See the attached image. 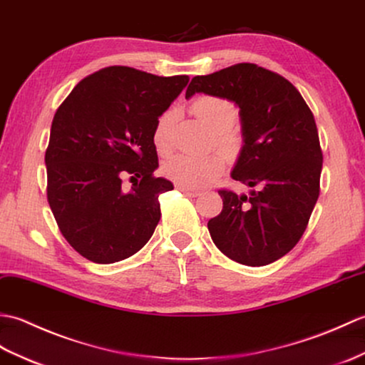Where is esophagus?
I'll use <instances>...</instances> for the list:
<instances>
[{
    "label": "esophagus",
    "instance_id": "esophagus-1",
    "mask_svg": "<svg viewBox=\"0 0 365 365\" xmlns=\"http://www.w3.org/2000/svg\"><path fill=\"white\" fill-rule=\"evenodd\" d=\"M178 189H180L182 193H185V195L189 197H198L200 195V190L198 189H193V187H187V185H178Z\"/></svg>",
    "mask_w": 365,
    "mask_h": 365
}]
</instances>
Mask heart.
Masks as SVG:
<instances>
[{
    "label": "heart",
    "mask_w": 365,
    "mask_h": 365,
    "mask_svg": "<svg viewBox=\"0 0 365 365\" xmlns=\"http://www.w3.org/2000/svg\"><path fill=\"white\" fill-rule=\"evenodd\" d=\"M192 112L210 133L215 147L223 151L226 156H236L242 147V134L232 125L236 120V106L228 100L214 95H203L192 103ZM170 121V112L162 115L153 133V142L158 151L167 148V126ZM225 160L220 155H209L205 158L189 155H172L162 164V173L170 180L187 185V187H205L215 181L223 173Z\"/></svg>",
    "instance_id": "1"
}]
</instances>
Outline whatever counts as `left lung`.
I'll use <instances>...</instances> for the list:
<instances>
[{"label":"left lung","mask_w":365,"mask_h":365,"mask_svg":"<svg viewBox=\"0 0 365 365\" xmlns=\"http://www.w3.org/2000/svg\"><path fill=\"white\" fill-rule=\"evenodd\" d=\"M214 95L239 108L242 145L231 178L248 195L220 190L223 209L207 222L215 247L232 261L261 267L302 239L320 193L322 150L303 96L287 79L255 63L195 76L185 98Z\"/></svg>","instance_id":"8db88e82"}]
</instances>
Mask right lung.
Wrapping results in <instances>:
<instances>
[{
    "label": "right lung",
    "mask_w": 365,
    "mask_h": 365,
    "mask_svg": "<svg viewBox=\"0 0 365 365\" xmlns=\"http://www.w3.org/2000/svg\"><path fill=\"white\" fill-rule=\"evenodd\" d=\"M187 83L185 75L108 67L79 81L56 110L45 155L48 203L62 236L88 261H123L155 232L159 195L173 184L153 176V133ZM125 174L143 180L126 191Z\"/></svg>",
    "instance_id": "right-lung-1"
}]
</instances>
